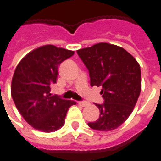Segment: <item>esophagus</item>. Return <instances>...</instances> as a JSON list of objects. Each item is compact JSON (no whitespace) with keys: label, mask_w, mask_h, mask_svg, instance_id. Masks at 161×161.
Returning a JSON list of instances; mask_svg holds the SVG:
<instances>
[{"label":"esophagus","mask_w":161,"mask_h":161,"mask_svg":"<svg viewBox=\"0 0 161 161\" xmlns=\"http://www.w3.org/2000/svg\"><path fill=\"white\" fill-rule=\"evenodd\" d=\"M78 104H79V105H81V106H83V107H85V106L89 105V103H88V102H84V101H79V102H78Z\"/></svg>","instance_id":"esophagus-1"}]
</instances>
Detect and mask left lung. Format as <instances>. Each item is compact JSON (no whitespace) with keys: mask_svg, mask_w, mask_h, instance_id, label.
Returning a JSON list of instances; mask_svg holds the SVG:
<instances>
[{"mask_svg":"<svg viewBox=\"0 0 161 161\" xmlns=\"http://www.w3.org/2000/svg\"><path fill=\"white\" fill-rule=\"evenodd\" d=\"M77 53L89 70L91 85L102 87L105 100L103 105L96 104L99 118L88 126L95 130H114L129 118L140 95V65L125 49L113 44H95Z\"/></svg>","mask_w":161,"mask_h":161,"instance_id":"8db88e82","label":"left lung"}]
</instances>
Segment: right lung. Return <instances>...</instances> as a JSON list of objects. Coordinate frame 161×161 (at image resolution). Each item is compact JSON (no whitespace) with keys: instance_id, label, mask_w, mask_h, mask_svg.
Returning <instances> with one entry per match:
<instances>
[{"instance_id":"obj_1","label":"right lung","mask_w":161,"mask_h":161,"mask_svg":"<svg viewBox=\"0 0 161 161\" xmlns=\"http://www.w3.org/2000/svg\"><path fill=\"white\" fill-rule=\"evenodd\" d=\"M74 51L53 45L39 47L17 64L11 82V96L22 116L35 130L53 132L65 123L69 108L76 102L51 93L58 67Z\"/></svg>"}]
</instances>
